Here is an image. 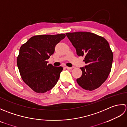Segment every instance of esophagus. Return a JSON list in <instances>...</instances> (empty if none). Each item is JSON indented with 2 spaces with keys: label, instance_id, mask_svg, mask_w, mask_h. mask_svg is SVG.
<instances>
[{
  "label": "esophagus",
  "instance_id": "1",
  "mask_svg": "<svg viewBox=\"0 0 127 127\" xmlns=\"http://www.w3.org/2000/svg\"><path fill=\"white\" fill-rule=\"evenodd\" d=\"M65 67H66V68L67 69H72V67H67V66H66Z\"/></svg>",
  "mask_w": 127,
  "mask_h": 127
}]
</instances>
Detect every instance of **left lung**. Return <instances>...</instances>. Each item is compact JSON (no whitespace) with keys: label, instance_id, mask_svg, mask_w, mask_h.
<instances>
[{"label":"left lung","instance_id":"obj_1","mask_svg":"<svg viewBox=\"0 0 127 127\" xmlns=\"http://www.w3.org/2000/svg\"><path fill=\"white\" fill-rule=\"evenodd\" d=\"M76 48L77 55L84 56L87 65L81 67L82 76L77 82L83 89L92 91L100 87L109 75L113 61V53L105 39L88 32L66 33Z\"/></svg>","mask_w":127,"mask_h":127}]
</instances>
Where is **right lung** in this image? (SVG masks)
I'll list each match as a JSON object with an SVG mask.
<instances>
[{
	"label": "right lung",
	"mask_w": 127,
	"mask_h": 127,
	"mask_svg": "<svg viewBox=\"0 0 127 127\" xmlns=\"http://www.w3.org/2000/svg\"><path fill=\"white\" fill-rule=\"evenodd\" d=\"M65 37L64 34L35 35L21 46L17 58L18 68L23 81L34 92L45 93L58 82L63 68L48 64L46 60Z\"/></svg>",
	"instance_id": "right-lung-1"
}]
</instances>
